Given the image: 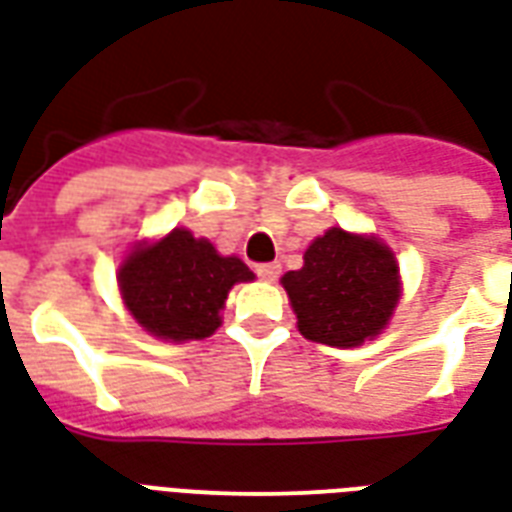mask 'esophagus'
Here are the masks:
<instances>
[{"instance_id":"34e87169","label":"esophagus","mask_w":512,"mask_h":512,"mask_svg":"<svg viewBox=\"0 0 512 512\" xmlns=\"http://www.w3.org/2000/svg\"><path fill=\"white\" fill-rule=\"evenodd\" d=\"M279 271H282L279 263H260V266H255V274L260 276V279H266V282H274L276 276H279Z\"/></svg>"}]
</instances>
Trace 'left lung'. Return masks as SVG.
I'll use <instances>...</instances> for the list:
<instances>
[{
  "mask_svg": "<svg viewBox=\"0 0 512 512\" xmlns=\"http://www.w3.org/2000/svg\"><path fill=\"white\" fill-rule=\"evenodd\" d=\"M298 331L331 347H358L388 325L399 304V266L377 238L331 227L304 255V268L282 276Z\"/></svg>",
  "mask_w": 512,
  "mask_h": 512,
  "instance_id": "obj_1",
  "label": "left lung"
}]
</instances>
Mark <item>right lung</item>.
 Segmentation results:
<instances>
[{"instance_id": "right-lung-1", "label": "right lung", "mask_w": 512, "mask_h": 512, "mask_svg": "<svg viewBox=\"0 0 512 512\" xmlns=\"http://www.w3.org/2000/svg\"><path fill=\"white\" fill-rule=\"evenodd\" d=\"M255 274L238 260L222 257L206 238L184 227L154 246H138L119 268L124 304L143 328L160 339H206L219 328V312L230 287Z\"/></svg>"}]
</instances>
